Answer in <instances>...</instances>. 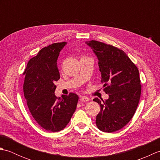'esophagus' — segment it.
Instances as JSON below:
<instances>
[{
  "mask_svg": "<svg viewBox=\"0 0 160 160\" xmlns=\"http://www.w3.org/2000/svg\"><path fill=\"white\" fill-rule=\"evenodd\" d=\"M89 100V98L86 96H82L80 99V101L82 102H88Z\"/></svg>",
  "mask_w": 160,
  "mask_h": 160,
  "instance_id": "34e87169",
  "label": "esophagus"
}]
</instances>
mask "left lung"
Instances as JSON below:
<instances>
[{
	"mask_svg": "<svg viewBox=\"0 0 160 160\" xmlns=\"http://www.w3.org/2000/svg\"><path fill=\"white\" fill-rule=\"evenodd\" d=\"M98 58L101 82L108 95L105 101L96 98L100 106L96 123L100 131L113 132L127 125L140 101L141 84L139 71L123 51L96 40L85 42Z\"/></svg>",
	"mask_w": 160,
	"mask_h": 160,
	"instance_id": "obj_1",
	"label": "left lung"
}]
</instances>
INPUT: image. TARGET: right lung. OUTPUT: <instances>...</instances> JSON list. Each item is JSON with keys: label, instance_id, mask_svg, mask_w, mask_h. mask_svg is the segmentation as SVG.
Returning <instances> with one entry per match:
<instances>
[{"label": "right lung", "instance_id": "right-lung-1", "mask_svg": "<svg viewBox=\"0 0 160 160\" xmlns=\"http://www.w3.org/2000/svg\"><path fill=\"white\" fill-rule=\"evenodd\" d=\"M66 42L53 43L30 59L24 72L25 98L33 118L47 131L58 132L66 127L77 107L78 96L71 93L57 98L55 82L60 79L57 60Z\"/></svg>", "mask_w": 160, "mask_h": 160}]
</instances>
